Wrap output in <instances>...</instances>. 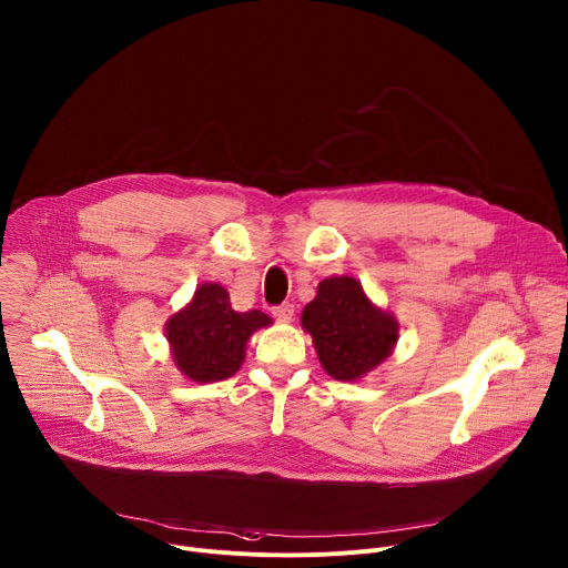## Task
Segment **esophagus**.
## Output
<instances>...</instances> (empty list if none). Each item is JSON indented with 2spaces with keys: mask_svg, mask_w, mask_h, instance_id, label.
Here are the masks:
<instances>
[{
  "mask_svg": "<svg viewBox=\"0 0 568 568\" xmlns=\"http://www.w3.org/2000/svg\"><path fill=\"white\" fill-rule=\"evenodd\" d=\"M272 315L278 320V322H290L292 315H294V306L292 304H281L272 311Z\"/></svg>",
  "mask_w": 568,
  "mask_h": 568,
  "instance_id": "esophagus-1",
  "label": "esophagus"
}]
</instances>
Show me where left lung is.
Wrapping results in <instances>:
<instances>
[{
  "label": "left lung",
  "instance_id": "left-lung-1",
  "mask_svg": "<svg viewBox=\"0 0 568 568\" xmlns=\"http://www.w3.org/2000/svg\"><path fill=\"white\" fill-rule=\"evenodd\" d=\"M322 367L337 382H358L384 363L399 337L397 320L374 306L352 276H331L301 313Z\"/></svg>",
  "mask_w": 568,
  "mask_h": 568
}]
</instances>
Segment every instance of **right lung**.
<instances>
[{"label": "right lung", "instance_id": "1", "mask_svg": "<svg viewBox=\"0 0 568 568\" xmlns=\"http://www.w3.org/2000/svg\"><path fill=\"white\" fill-rule=\"evenodd\" d=\"M270 324L272 317L260 311H233L229 290L219 283H203L166 322V339L173 363L186 379L210 384L233 376L244 363L248 337Z\"/></svg>", "mask_w": 568, "mask_h": 568}]
</instances>
